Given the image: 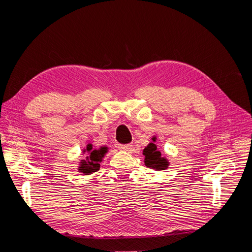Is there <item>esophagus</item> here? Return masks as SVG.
<instances>
[{
	"mask_svg": "<svg viewBox=\"0 0 252 252\" xmlns=\"http://www.w3.org/2000/svg\"><path fill=\"white\" fill-rule=\"evenodd\" d=\"M132 147L131 144H126V145H119V148L121 150H124V151H128L129 149H130Z\"/></svg>",
	"mask_w": 252,
	"mask_h": 252,
	"instance_id": "obj_1",
	"label": "esophagus"
}]
</instances>
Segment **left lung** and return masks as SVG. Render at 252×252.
<instances>
[{"mask_svg": "<svg viewBox=\"0 0 252 252\" xmlns=\"http://www.w3.org/2000/svg\"><path fill=\"white\" fill-rule=\"evenodd\" d=\"M157 138L154 136L152 142L149 143L145 149L143 150V155L145 156L144 163L145 166L151 169L156 170H165L168 168L169 162L166 158H163L161 155V151H158L157 148V145L155 144Z\"/></svg>", "mask_w": 252, "mask_h": 252, "instance_id": "obj_1", "label": "left lung"}]
</instances>
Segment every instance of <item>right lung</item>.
<instances>
[{"label":"right lung","mask_w":252,"mask_h":252,"mask_svg":"<svg viewBox=\"0 0 252 252\" xmlns=\"http://www.w3.org/2000/svg\"><path fill=\"white\" fill-rule=\"evenodd\" d=\"M107 151L108 147L106 146H102L95 149L93 147V145L88 144L86 148L83 150V152H87V156L84 159H81L78 168L79 171L85 175L96 172L100 169V163L102 162V159Z\"/></svg>","instance_id":"add662e5"}]
</instances>
